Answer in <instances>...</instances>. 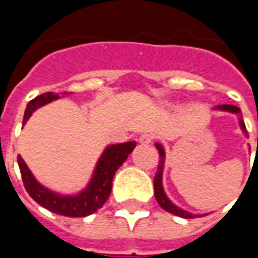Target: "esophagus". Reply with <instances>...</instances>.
<instances>
[{
  "label": "esophagus",
  "instance_id": "esophagus-1",
  "mask_svg": "<svg viewBox=\"0 0 258 258\" xmlns=\"http://www.w3.org/2000/svg\"><path fill=\"white\" fill-rule=\"evenodd\" d=\"M153 140H155V135L151 134V133H144V134H141L140 138H138V141H140L141 144H144V145L151 144Z\"/></svg>",
  "mask_w": 258,
  "mask_h": 258
}]
</instances>
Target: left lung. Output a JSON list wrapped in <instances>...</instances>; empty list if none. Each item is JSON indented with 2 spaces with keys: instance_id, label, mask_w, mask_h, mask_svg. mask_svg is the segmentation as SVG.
<instances>
[{
  "instance_id": "left-lung-1",
  "label": "left lung",
  "mask_w": 258,
  "mask_h": 258,
  "mask_svg": "<svg viewBox=\"0 0 258 258\" xmlns=\"http://www.w3.org/2000/svg\"><path fill=\"white\" fill-rule=\"evenodd\" d=\"M218 109H221V110H228V112H232L236 113V114H240V109L236 106H233V105H222V106H218ZM240 127L243 130L244 133H246V125L244 123L240 120ZM258 144V140H257ZM157 151H159V155H160V160H159V166H157V171L155 174V179H153V185H155V198H156L157 203L159 206L164 209L168 213H171L174 216H178L182 217V218H194L195 216L189 214V213H186V211L181 210L179 207L177 206H174L170 200L167 199V196L164 195V190H163L162 186V171H163V162H164V151H163V148L160 145H156ZM258 148V146H257Z\"/></svg>"
}]
</instances>
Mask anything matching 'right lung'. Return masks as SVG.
<instances>
[{
    "label": "right lung",
    "mask_w": 258,
    "mask_h": 258,
    "mask_svg": "<svg viewBox=\"0 0 258 258\" xmlns=\"http://www.w3.org/2000/svg\"><path fill=\"white\" fill-rule=\"evenodd\" d=\"M56 98H58L56 94L45 92V94H41L34 99H31L26 107L23 125L37 107L42 106ZM135 145H137V142L131 141V142L107 146L106 151L103 152V155L98 162L95 173H94V177L91 179L88 188L76 196H60V195L45 189L33 177V174L27 168L20 155L18 156V164H19L23 185H25L27 194L30 195L31 199L36 200L38 205H41L47 210L52 211L55 214H60V216L85 217L95 213L98 209H101L102 206L106 203V200L109 199L110 192H112V181L114 173L127 160L130 153L134 151Z\"/></svg>",
    "instance_id": "right-lung-1"
}]
</instances>
